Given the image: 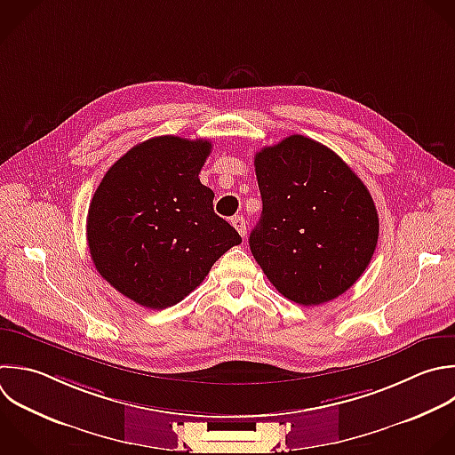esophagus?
<instances>
[{
  "instance_id": "1",
  "label": "esophagus",
  "mask_w": 455,
  "mask_h": 455,
  "mask_svg": "<svg viewBox=\"0 0 455 455\" xmlns=\"http://www.w3.org/2000/svg\"><path fill=\"white\" fill-rule=\"evenodd\" d=\"M231 222H233L235 229L240 233V236H242V238H245V235H247V224H245V219L238 215V217H235Z\"/></svg>"
}]
</instances>
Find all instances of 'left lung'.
Segmentation results:
<instances>
[{
	"label": "left lung",
	"mask_w": 455,
	"mask_h": 455,
	"mask_svg": "<svg viewBox=\"0 0 455 455\" xmlns=\"http://www.w3.org/2000/svg\"><path fill=\"white\" fill-rule=\"evenodd\" d=\"M254 167L263 212L249 245L268 281L302 306L345 293L379 238L368 188L334 151L302 135L263 148Z\"/></svg>",
	"instance_id": "obj_1"
}]
</instances>
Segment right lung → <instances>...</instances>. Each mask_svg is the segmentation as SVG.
<instances>
[{
    "label": "right lung",
    "mask_w": 455,
    "mask_h": 455,
    "mask_svg": "<svg viewBox=\"0 0 455 455\" xmlns=\"http://www.w3.org/2000/svg\"><path fill=\"white\" fill-rule=\"evenodd\" d=\"M210 151L203 139H149L108 169L91 201L92 261L103 279L144 307L178 304L242 243L199 180Z\"/></svg>",
    "instance_id": "obj_1"
}]
</instances>
